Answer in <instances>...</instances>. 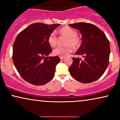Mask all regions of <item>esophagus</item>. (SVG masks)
Masks as SVG:
<instances>
[{
  "label": "esophagus",
  "instance_id": "34e87169",
  "mask_svg": "<svg viewBox=\"0 0 120 120\" xmlns=\"http://www.w3.org/2000/svg\"><path fill=\"white\" fill-rule=\"evenodd\" d=\"M60 60H63V59H64L65 57H61V56H60Z\"/></svg>",
  "mask_w": 120,
  "mask_h": 120
}]
</instances>
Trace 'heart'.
Listing matches in <instances>:
<instances>
[{
    "label": "heart",
    "instance_id": "b5f03b06",
    "mask_svg": "<svg viewBox=\"0 0 120 120\" xmlns=\"http://www.w3.org/2000/svg\"><path fill=\"white\" fill-rule=\"evenodd\" d=\"M60 32L62 35L68 37L66 41V45H69L66 47H58L53 51V54L55 56H58L60 57H66L73 51L71 45L74 48H77L80 46L81 40L79 37L77 36V32L75 30L69 27L65 26L60 30ZM48 42L52 47L56 46L58 42L56 34L53 32L49 34L48 37Z\"/></svg>",
    "mask_w": 120,
    "mask_h": 120
}]
</instances>
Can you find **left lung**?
I'll use <instances>...</instances> for the list:
<instances>
[{
    "label": "left lung",
    "mask_w": 120,
    "mask_h": 120,
    "mask_svg": "<svg viewBox=\"0 0 120 120\" xmlns=\"http://www.w3.org/2000/svg\"><path fill=\"white\" fill-rule=\"evenodd\" d=\"M82 34L81 46L75 54L82 56L72 58L73 62L69 68L74 79L83 83H89L99 79L105 72L110 53V42L105 34L97 26L90 23L69 24Z\"/></svg>",
    "instance_id": "obj_1"
}]
</instances>
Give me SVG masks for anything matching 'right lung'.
Returning <instances> with one entry per match:
<instances>
[{"label": "right lung", "instance_id": "add662e5", "mask_svg": "<svg viewBox=\"0 0 120 120\" xmlns=\"http://www.w3.org/2000/svg\"><path fill=\"white\" fill-rule=\"evenodd\" d=\"M60 25L34 23L17 36L12 48V60L20 76L28 83L42 85L54 77L60 60L58 56L48 57L52 51L47 39Z\"/></svg>", "mask_w": 120, "mask_h": 120}]
</instances>
